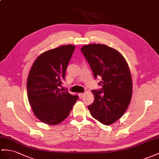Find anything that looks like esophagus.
<instances>
[{
	"label": "esophagus",
	"instance_id": "esophagus-1",
	"mask_svg": "<svg viewBox=\"0 0 159 159\" xmlns=\"http://www.w3.org/2000/svg\"><path fill=\"white\" fill-rule=\"evenodd\" d=\"M84 93H79V97H80V99L83 98V97H84Z\"/></svg>",
	"mask_w": 159,
	"mask_h": 159
}]
</instances>
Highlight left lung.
Here are the masks:
<instances>
[{
  "label": "left lung",
  "mask_w": 159,
  "mask_h": 159,
  "mask_svg": "<svg viewBox=\"0 0 159 159\" xmlns=\"http://www.w3.org/2000/svg\"><path fill=\"white\" fill-rule=\"evenodd\" d=\"M95 78L101 76V91L92 90L94 102L88 109L101 124L109 125L123 116L131 101L132 79L125 59L120 52L106 45L92 43L80 49Z\"/></svg>",
  "instance_id": "left-lung-1"
}]
</instances>
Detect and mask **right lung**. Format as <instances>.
<instances>
[{
    "instance_id": "1",
    "label": "right lung",
    "mask_w": 159,
    "mask_h": 159,
    "mask_svg": "<svg viewBox=\"0 0 159 159\" xmlns=\"http://www.w3.org/2000/svg\"><path fill=\"white\" fill-rule=\"evenodd\" d=\"M75 49L73 45L61 46L41 54L28 75V100L37 118L48 125H58L69 116L78 99L60 90L68 64Z\"/></svg>"
}]
</instances>
